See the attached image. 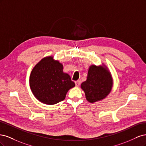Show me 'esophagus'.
<instances>
[{
	"instance_id": "esophagus-1",
	"label": "esophagus",
	"mask_w": 146,
	"mask_h": 146,
	"mask_svg": "<svg viewBox=\"0 0 146 146\" xmlns=\"http://www.w3.org/2000/svg\"><path fill=\"white\" fill-rule=\"evenodd\" d=\"M75 83H76V86L78 87L79 85H80V83H81V80H77V81L75 82Z\"/></svg>"
}]
</instances>
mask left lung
Returning a JSON list of instances; mask_svg holds the SVG:
<instances>
[{
  "mask_svg": "<svg viewBox=\"0 0 146 146\" xmlns=\"http://www.w3.org/2000/svg\"><path fill=\"white\" fill-rule=\"evenodd\" d=\"M113 85L111 74L105 64L91 65L86 80L81 84L86 100L90 103L103 100L111 92Z\"/></svg>",
  "mask_w": 146,
  "mask_h": 146,
  "instance_id": "obj_1",
  "label": "left lung"
}]
</instances>
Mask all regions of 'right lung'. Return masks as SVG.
<instances>
[{"mask_svg":"<svg viewBox=\"0 0 146 146\" xmlns=\"http://www.w3.org/2000/svg\"><path fill=\"white\" fill-rule=\"evenodd\" d=\"M30 89L39 102L54 105L63 100L68 91L75 86L63 65L52 56H46L35 66L29 79Z\"/></svg>","mask_w":146,"mask_h":146,"instance_id":"obj_1","label":"right lung"}]
</instances>
